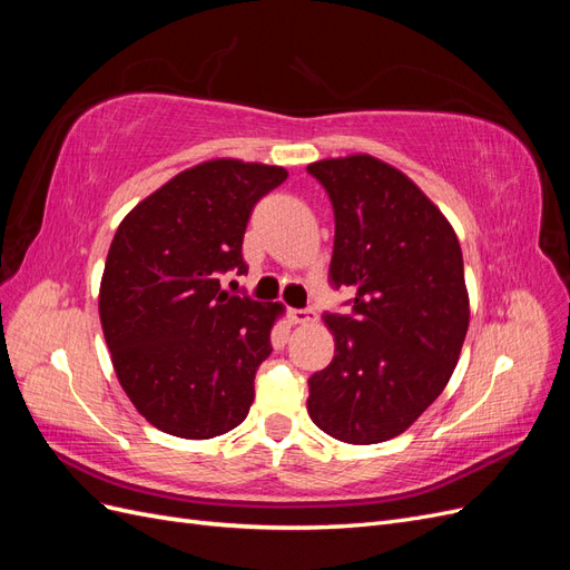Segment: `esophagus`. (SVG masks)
<instances>
[{
    "mask_svg": "<svg viewBox=\"0 0 570 570\" xmlns=\"http://www.w3.org/2000/svg\"><path fill=\"white\" fill-rule=\"evenodd\" d=\"M289 321L295 325H312L318 321V316L316 312H312V308H292Z\"/></svg>",
    "mask_w": 570,
    "mask_h": 570,
    "instance_id": "obj_1",
    "label": "esophagus"
}]
</instances>
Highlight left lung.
<instances>
[{
  "label": "left lung",
  "mask_w": 570,
  "mask_h": 570,
  "mask_svg": "<svg viewBox=\"0 0 570 570\" xmlns=\"http://www.w3.org/2000/svg\"><path fill=\"white\" fill-rule=\"evenodd\" d=\"M306 170L335 209L331 281L356 289L352 316L325 314L335 356L308 377V416L340 442H387L459 364L471 321L459 237L416 183L371 154Z\"/></svg>",
  "instance_id": "1"
}]
</instances>
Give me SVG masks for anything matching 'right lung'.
Wrapping results in <instances>:
<instances>
[{"label": "right lung", "mask_w": 570, "mask_h": 570, "mask_svg": "<svg viewBox=\"0 0 570 570\" xmlns=\"http://www.w3.org/2000/svg\"><path fill=\"white\" fill-rule=\"evenodd\" d=\"M285 178L283 166L209 159L120 220L99 283V321L120 387L161 433L212 440L247 419L285 306L233 297L218 275L247 271L249 214Z\"/></svg>", "instance_id": "obj_1"}]
</instances>
